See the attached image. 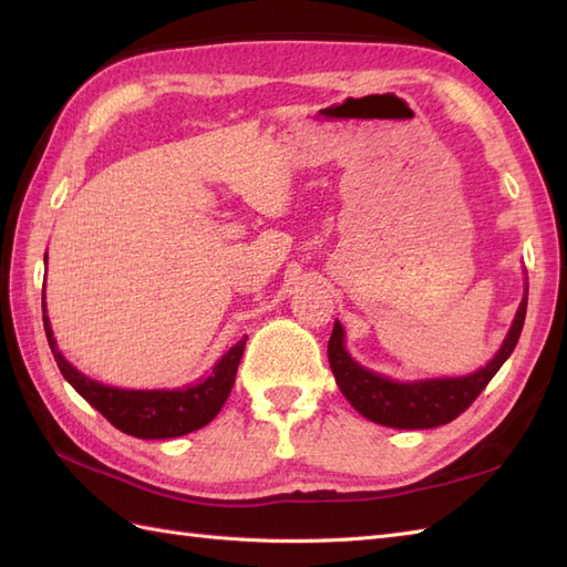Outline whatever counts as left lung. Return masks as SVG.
<instances>
[{
    "instance_id": "left-lung-1",
    "label": "left lung",
    "mask_w": 567,
    "mask_h": 567,
    "mask_svg": "<svg viewBox=\"0 0 567 567\" xmlns=\"http://www.w3.org/2000/svg\"><path fill=\"white\" fill-rule=\"evenodd\" d=\"M526 319V295L516 311L512 329L504 339L497 355L485 368L470 372L465 378H439L419 382H394L378 372L365 370L348 355L343 346V327L333 323L329 339V363L336 384L353 404L355 412L390 429H433L461 416L497 375L504 360L512 355L519 341Z\"/></svg>"
}]
</instances>
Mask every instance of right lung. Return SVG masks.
I'll return each mask as SVG.
<instances>
[{"instance_id":"add662e5","label":"right lung","mask_w":567,"mask_h":567,"mask_svg":"<svg viewBox=\"0 0 567 567\" xmlns=\"http://www.w3.org/2000/svg\"><path fill=\"white\" fill-rule=\"evenodd\" d=\"M43 327L45 339L51 346L55 363L63 378L87 400L97 412L118 431L136 439H175L185 436L189 431L207 426L209 421L221 412L224 402L231 394L236 382V370L244 355L246 339H240L228 353L221 355L219 363L212 368L207 378L195 384H185L183 390H118L90 380L78 368H72L63 353L58 351L53 339L51 321L45 317V297H43Z\"/></svg>"}]
</instances>
